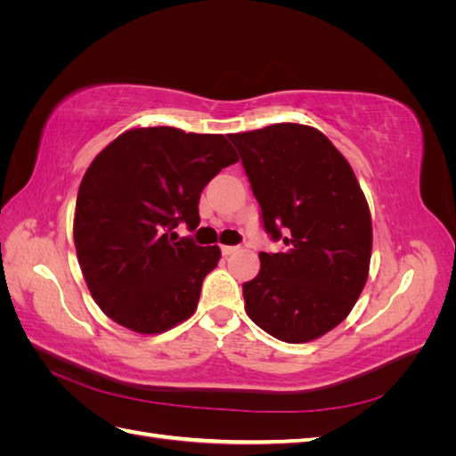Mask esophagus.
<instances>
[{
    "mask_svg": "<svg viewBox=\"0 0 456 456\" xmlns=\"http://www.w3.org/2000/svg\"><path fill=\"white\" fill-rule=\"evenodd\" d=\"M238 249H240V247H236V245H223V247H220V251H223V255H224V256L233 255V253H236Z\"/></svg>",
    "mask_w": 456,
    "mask_h": 456,
    "instance_id": "1",
    "label": "esophagus"
}]
</instances>
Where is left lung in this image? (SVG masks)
Listing matches in <instances>:
<instances>
[{
  "instance_id": "obj_1",
  "label": "left lung",
  "mask_w": 456,
  "mask_h": 456,
  "mask_svg": "<svg viewBox=\"0 0 456 456\" xmlns=\"http://www.w3.org/2000/svg\"><path fill=\"white\" fill-rule=\"evenodd\" d=\"M262 226L283 253H258L260 272L243 283L245 312L268 335L302 344L346 320L360 298L372 249L360 183L327 136L300 123L230 134Z\"/></svg>"
}]
</instances>
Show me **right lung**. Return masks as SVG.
<instances>
[{"instance_id": "1", "label": "right lung", "mask_w": 456, "mask_h": 456, "mask_svg": "<svg viewBox=\"0 0 456 456\" xmlns=\"http://www.w3.org/2000/svg\"><path fill=\"white\" fill-rule=\"evenodd\" d=\"M238 159L224 134L175 127L129 129L93 159L77 191L74 243L89 293L108 317L158 335L196 312L220 249L175 241L170 232L178 223L198 228L203 188Z\"/></svg>"}]
</instances>
